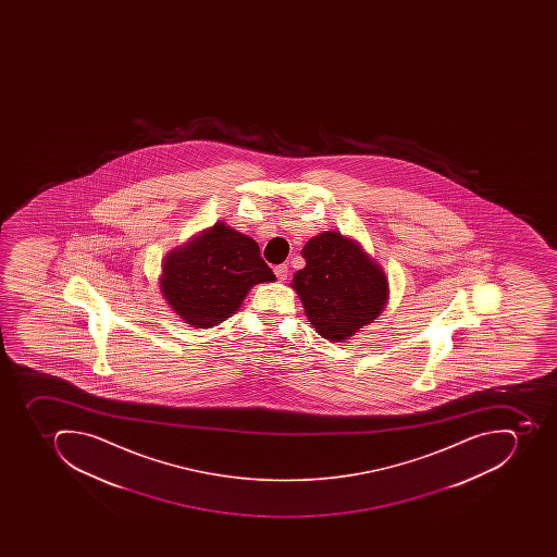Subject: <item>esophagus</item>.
Masks as SVG:
<instances>
[{
  "instance_id": "1",
  "label": "esophagus",
  "mask_w": 557,
  "mask_h": 557,
  "mask_svg": "<svg viewBox=\"0 0 557 557\" xmlns=\"http://www.w3.org/2000/svg\"><path fill=\"white\" fill-rule=\"evenodd\" d=\"M275 275L278 281L284 282L287 281V275H289V267L287 264H278L275 267Z\"/></svg>"
}]
</instances>
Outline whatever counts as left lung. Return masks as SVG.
<instances>
[{
  "label": "left lung",
  "instance_id": "left-lung-1",
  "mask_svg": "<svg viewBox=\"0 0 557 557\" xmlns=\"http://www.w3.org/2000/svg\"><path fill=\"white\" fill-rule=\"evenodd\" d=\"M301 256L307 264L294 273L290 285L320 336L343 342L385 310V272L357 242L337 232L319 233Z\"/></svg>",
  "mask_w": 557,
  "mask_h": 557
}]
</instances>
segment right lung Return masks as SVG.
I'll list each match as a JSON object with an SVG mask.
<instances>
[{"mask_svg": "<svg viewBox=\"0 0 557 557\" xmlns=\"http://www.w3.org/2000/svg\"><path fill=\"white\" fill-rule=\"evenodd\" d=\"M273 281L256 240L215 223L165 256L160 290L186 324L207 329L233 315L252 285Z\"/></svg>", "mask_w": 557, "mask_h": 557, "instance_id": "right-lung-1", "label": "right lung"}]
</instances>
